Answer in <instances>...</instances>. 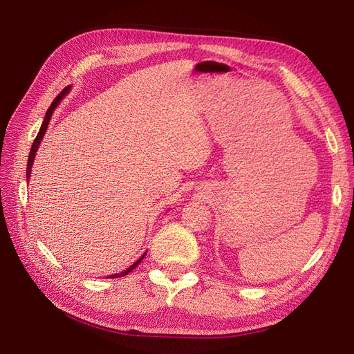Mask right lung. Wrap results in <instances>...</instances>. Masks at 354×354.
Wrapping results in <instances>:
<instances>
[{
    "label": "right lung",
    "instance_id": "right-lung-1",
    "mask_svg": "<svg viewBox=\"0 0 354 354\" xmlns=\"http://www.w3.org/2000/svg\"><path fill=\"white\" fill-rule=\"evenodd\" d=\"M69 88H71V85L69 87H66L65 90H63L57 97L53 100V103H51V106L48 108V111H47V113H46V118H44V122H42V125H41V128H39V133H38V136L35 137V140H34V145H32V147H30V153H29V158H28V168H26V178H29L30 177V169H32V164H34V159H35V153H37V149H38V146H39V143H41V140H42V137H44V134H46V131H47V127H48V122H50V118H51V115H53V111L56 109V106L60 103V100L65 97V95L68 94V91H69ZM145 255H146V252L140 257V259H138L134 264H131L130 267H128V269H125L124 272H121V273H115V274H112V276H109V277H120V276H125V274H128L130 272H133L136 267L140 264V261L145 259Z\"/></svg>",
    "mask_w": 354,
    "mask_h": 354
}]
</instances>
